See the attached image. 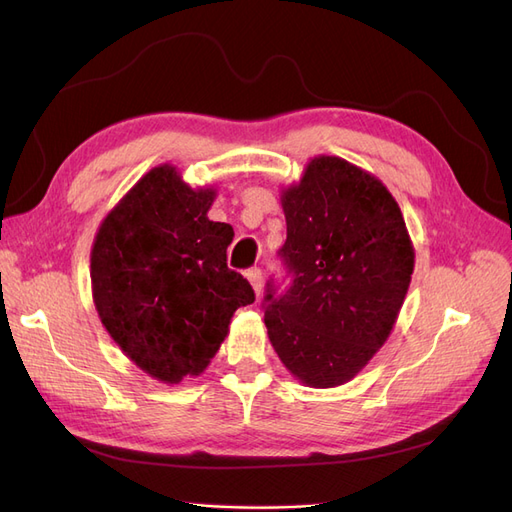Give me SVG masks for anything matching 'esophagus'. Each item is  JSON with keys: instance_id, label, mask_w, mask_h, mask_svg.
<instances>
[{"instance_id": "esophagus-1", "label": "esophagus", "mask_w": 512, "mask_h": 512, "mask_svg": "<svg viewBox=\"0 0 512 512\" xmlns=\"http://www.w3.org/2000/svg\"><path fill=\"white\" fill-rule=\"evenodd\" d=\"M245 275H247V280H250V284L256 292V297H260V294H262V271L260 269H250Z\"/></svg>"}]
</instances>
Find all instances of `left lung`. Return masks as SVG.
Instances as JSON below:
<instances>
[{"instance_id":"1","label":"left lung","mask_w":512,"mask_h":512,"mask_svg":"<svg viewBox=\"0 0 512 512\" xmlns=\"http://www.w3.org/2000/svg\"><path fill=\"white\" fill-rule=\"evenodd\" d=\"M294 275L265 324L290 374L312 389L350 382L389 339L414 271V245L386 185L337 156H316L282 188Z\"/></svg>"}]
</instances>
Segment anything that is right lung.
<instances>
[{
  "mask_svg": "<svg viewBox=\"0 0 512 512\" xmlns=\"http://www.w3.org/2000/svg\"><path fill=\"white\" fill-rule=\"evenodd\" d=\"M215 185L190 188L177 166L151 168L104 215L91 245V297L106 333L147 376L196 378L228 335L232 314L254 303L230 271V224L207 213Z\"/></svg>",
  "mask_w": 512,
  "mask_h": 512,
  "instance_id": "right-lung-1",
  "label": "right lung"
}]
</instances>
